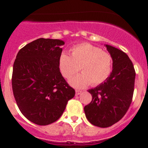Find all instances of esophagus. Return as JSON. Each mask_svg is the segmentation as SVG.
I'll return each mask as SVG.
<instances>
[{"mask_svg": "<svg viewBox=\"0 0 148 148\" xmlns=\"http://www.w3.org/2000/svg\"><path fill=\"white\" fill-rule=\"evenodd\" d=\"M82 90H75V95H80L81 93H82Z\"/></svg>", "mask_w": 148, "mask_h": 148, "instance_id": "obj_1", "label": "esophagus"}]
</instances>
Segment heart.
<instances>
[{"instance_id": "obj_1", "label": "heart", "mask_w": 148, "mask_h": 148, "mask_svg": "<svg viewBox=\"0 0 148 148\" xmlns=\"http://www.w3.org/2000/svg\"><path fill=\"white\" fill-rule=\"evenodd\" d=\"M58 69L65 78H70L80 69L82 73L69 80L75 88H84L91 84L99 85L112 72L113 61L108 53L92 44L83 43L71 48L70 56L63 52L58 58Z\"/></svg>"}]
</instances>
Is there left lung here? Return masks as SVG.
Instances as JSON below:
<instances>
[{"label": "left lung", "instance_id": "8db88e82", "mask_svg": "<svg viewBox=\"0 0 148 148\" xmlns=\"http://www.w3.org/2000/svg\"><path fill=\"white\" fill-rule=\"evenodd\" d=\"M113 60V70L108 79L88 92L92 101L84 108L87 120L99 127L118 122L127 113L134 91L136 73L127 55L113 46L104 45Z\"/></svg>", "mask_w": 148, "mask_h": 148}]
</instances>
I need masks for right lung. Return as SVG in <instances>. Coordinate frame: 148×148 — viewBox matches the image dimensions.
I'll list each match as a JSON object with an SVG mask.
<instances>
[{"mask_svg": "<svg viewBox=\"0 0 148 148\" xmlns=\"http://www.w3.org/2000/svg\"><path fill=\"white\" fill-rule=\"evenodd\" d=\"M64 41L38 38L19 50L13 64V94L22 114L34 124L47 125L61 117L75 95L58 69Z\"/></svg>", "mask_w": 148, "mask_h": 148, "instance_id": "right-lung-1", "label": "right lung"}]
</instances>
